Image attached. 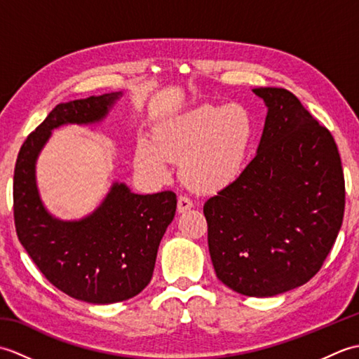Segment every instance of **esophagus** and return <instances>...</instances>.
Wrapping results in <instances>:
<instances>
[{
  "mask_svg": "<svg viewBox=\"0 0 359 359\" xmlns=\"http://www.w3.org/2000/svg\"><path fill=\"white\" fill-rule=\"evenodd\" d=\"M194 207L193 201H189L187 196H180L179 201H177V211L179 212H185L188 210H191Z\"/></svg>",
  "mask_w": 359,
  "mask_h": 359,
  "instance_id": "1",
  "label": "esophagus"
}]
</instances>
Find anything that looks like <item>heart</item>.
<instances>
[{"mask_svg": "<svg viewBox=\"0 0 359 359\" xmlns=\"http://www.w3.org/2000/svg\"><path fill=\"white\" fill-rule=\"evenodd\" d=\"M251 142L253 120L243 106L202 104L165 121L154 144L137 147L134 162L142 172L163 175L168 160H182V177L189 187L217 191L239 177Z\"/></svg>", "mask_w": 359, "mask_h": 359, "instance_id": "1", "label": "heart"}]
</instances>
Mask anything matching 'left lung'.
<instances>
[{
    "label": "left lung",
    "mask_w": 359,
    "mask_h": 359,
    "mask_svg": "<svg viewBox=\"0 0 359 359\" xmlns=\"http://www.w3.org/2000/svg\"><path fill=\"white\" fill-rule=\"evenodd\" d=\"M269 112L255 158L203 205L216 276L266 297L321 270L344 217L341 157L327 128L290 90L256 88Z\"/></svg>",
    "instance_id": "8db88e82"
}]
</instances>
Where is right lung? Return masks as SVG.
<instances>
[{
	"label": "right lung",
	"mask_w": 359,
	"mask_h": 359,
	"mask_svg": "<svg viewBox=\"0 0 359 359\" xmlns=\"http://www.w3.org/2000/svg\"><path fill=\"white\" fill-rule=\"evenodd\" d=\"M118 97L121 93L57 104L27 135L15 163L13 217L21 245L52 285L90 304L126 301L149 284L177 197L172 191L134 194L116 182L89 216L62 220L40 199L35 163L52 129L102 121Z\"/></svg>",
	"instance_id": "1"
}]
</instances>
